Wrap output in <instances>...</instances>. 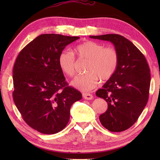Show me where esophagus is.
<instances>
[{
	"instance_id": "obj_1",
	"label": "esophagus",
	"mask_w": 160,
	"mask_h": 160,
	"mask_svg": "<svg viewBox=\"0 0 160 160\" xmlns=\"http://www.w3.org/2000/svg\"><path fill=\"white\" fill-rule=\"evenodd\" d=\"M82 97L85 100H91L93 99V96L90 93H82Z\"/></svg>"
}]
</instances>
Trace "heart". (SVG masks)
I'll return each instance as SVG.
<instances>
[{
	"label": "heart",
	"instance_id": "heart-1",
	"mask_svg": "<svg viewBox=\"0 0 160 160\" xmlns=\"http://www.w3.org/2000/svg\"><path fill=\"white\" fill-rule=\"evenodd\" d=\"M74 51L79 60H88L85 68L87 73L76 77L71 82L78 89L92 90L97 87L99 79L102 82L108 80L117 70L119 57L113 47H104L102 44L88 40L77 45ZM58 62L60 69L67 76L73 77L76 75L77 62L71 52H60Z\"/></svg>",
	"mask_w": 160,
	"mask_h": 160
}]
</instances>
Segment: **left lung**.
Returning <instances> with one entry per match:
<instances>
[{"mask_svg":"<svg viewBox=\"0 0 160 160\" xmlns=\"http://www.w3.org/2000/svg\"><path fill=\"white\" fill-rule=\"evenodd\" d=\"M90 38L110 41L118 53L117 70L96 95L108 104L99 117L102 125L111 132L130 128L147 104L151 84L147 59L130 40L119 34L91 36Z\"/></svg>","mask_w":160,"mask_h":160,"instance_id":"left-lung-1","label":"left lung"}]
</instances>
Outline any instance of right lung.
<instances>
[{"mask_svg": "<svg viewBox=\"0 0 160 160\" xmlns=\"http://www.w3.org/2000/svg\"><path fill=\"white\" fill-rule=\"evenodd\" d=\"M80 38L56 33L40 35L20 51L13 69V99L23 120L43 134L65 128L70 108L82 94L69 86L58 62L67 45Z\"/></svg>", "mask_w": 160, "mask_h": 160, "instance_id": "add662e5", "label": "right lung"}]
</instances>
